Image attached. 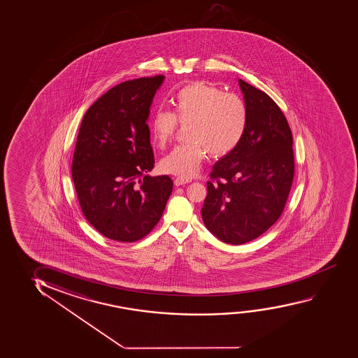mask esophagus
Returning a JSON list of instances; mask_svg holds the SVG:
<instances>
[{
	"instance_id": "34e87169",
	"label": "esophagus",
	"mask_w": 358,
	"mask_h": 358,
	"mask_svg": "<svg viewBox=\"0 0 358 358\" xmlns=\"http://www.w3.org/2000/svg\"><path fill=\"white\" fill-rule=\"evenodd\" d=\"M191 180H189V179H182V178H176L174 179V184H176V186H181V185H185V184H187V182H190Z\"/></svg>"
}]
</instances>
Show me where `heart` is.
Listing matches in <instances>:
<instances>
[{
	"label": "heart",
	"mask_w": 358,
	"mask_h": 358,
	"mask_svg": "<svg viewBox=\"0 0 358 358\" xmlns=\"http://www.w3.org/2000/svg\"><path fill=\"white\" fill-rule=\"evenodd\" d=\"M173 112L158 108L148 123L155 146L163 148L177 131L178 123L187 125L190 143L173 148L159 162L163 173L182 179L192 177L203 162L207 151L215 157L233 152L241 143L248 127L245 101L218 86L195 81L182 86L173 97Z\"/></svg>",
	"instance_id": "obj_1"
}]
</instances>
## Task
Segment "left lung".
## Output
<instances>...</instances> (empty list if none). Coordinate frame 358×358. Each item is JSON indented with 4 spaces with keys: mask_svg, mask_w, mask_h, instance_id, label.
<instances>
[{
    "mask_svg": "<svg viewBox=\"0 0 358 358\" xmlns=\"http://www.w3.org/2000/svg\"><path fill=\"white\" fill-rule=\"evenodd\" d=\"M238 84L248 127L238 148L213 166L201 210L206 228L231 245L255 240L280 218L295 173L285 115L266 92Z\"/></svg>",
    "mask_w": 358,
    "mask_h": 358,
    "instance_id": "obj_1",
    "label": "left lung"
}]
</instances>
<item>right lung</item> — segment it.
I'll return each instance as SVG.
<instances>
[{
	"label": "right lung",
	"instance_id": "add662e5",
	"mask_svg": "<svg viewBox=\"0 0 358 358\" xmlns=\"http://www.w3.org/2000/svg\"><path fill=\"white\" fill-rule=\"evenodd\" d=\"M164 77L124 81L101 96L81 122L72 177L81 210L97 231L120 243L145 238L172 194L168 176L155 166L148 120Z\"/></svg>",
	"mask_w": 358,
	"mask_h": 358
}]
</instances>
